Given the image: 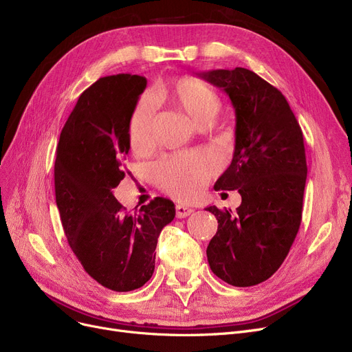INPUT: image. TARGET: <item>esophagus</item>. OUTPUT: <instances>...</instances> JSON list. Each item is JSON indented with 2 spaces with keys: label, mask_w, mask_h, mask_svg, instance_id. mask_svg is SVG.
I'll use <instances>...</instances> for the list:
<instances>
[{
  "label": "esophagus",
  "mask_w": 352,
  "mask_h": 352,
  "mask_svg": "<svg viewBox=\"0 0 352 352\" xmlns=\"http://www.w3.org/2000/svg\"><path fill=\"white\" fill-rule=\"evenodd\" d=\"M175 210H177V217H178V218H186V217H188L191 212H194L192 208H190V207H187V206H184V204H178V206L175 207Z\"/></svg>",
  "instance_id": "1"
}]
</instances>
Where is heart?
<instances>
[{
	"label": "heart",
	"instance_id": "1",
	"mask_svg": "<svg viewBox=\"0 0 352 352\" xmlns=\"http://www.w3.org/2000/svg\"><path fill=\"white\" fill-rule=\"evenodd\" d=\"M168 97L197 124L214 118L221 101L217 91L206 81L184 77L168 88ZM157 101L153 94H144L128 122L129 144L135 151L150 150L154 144V118ZM215 158L204 153H186L162 158L154 166L157 186L177 198H191L198 194L217 173Z\"/></svg>",
	"mask_w": 352,
	"mask_h": 352
}]
</instances>
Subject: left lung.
Masks as SVG:
<instances>
[{
	"instance_id": "1",
	"label": "left lung",
	"mask_w": 352,
	"mask_h": 352,
	"mask_svg": "<svg viewBox=\"0 0 352 352\" xmlns=\"http://www.w3.org/2000/svg\"><path fill=\"white\" fill-rule=\"evenodd\" d=\"M198 76L223 89L235 109L232 161L214 188L241 195L235 214L206 208L218 219L208 264L230 285H256L281 267L301 226L307 181L302 131L281 91L255 72L236 67Z\"/></svg>"
}]
</instances>
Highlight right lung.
Listing matches in <instances>:
<instances>
[{
  "label": "right lung",
  "mask_w": 352,
  "mask_h": 352,
  "mask_svg": "<svg viewBox=\"0 0 352 352\" xmlns=\"http://www.w3.org/2000/svg\"><path fill=\"white\" fill-rule=\"evenodd\" d=\"M146 78L118 74L100 78L80 96L57 146L55 201L68 244L102 287L126 292L153 276L162 228L175 217L174 202L157 197L129 215L113 190L125 177L128 122Z\"/></svg>",
  "instance_id": "add662e5"
}]
</instances>
